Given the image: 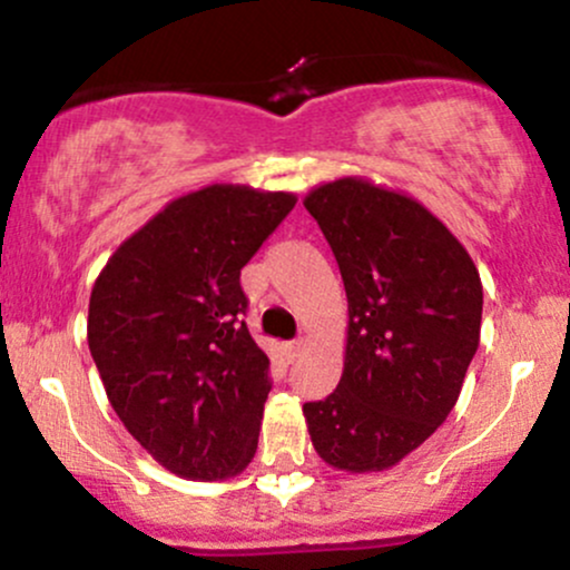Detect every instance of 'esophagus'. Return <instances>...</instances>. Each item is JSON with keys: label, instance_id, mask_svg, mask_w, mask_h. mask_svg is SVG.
I'll use <instances>...</instances> for the list:
<instances>
[{"label": "esophagus", "instance_id": "34e87169", "mask_svg": "<svg viewBox=\"0 0 570 570\" xmlns=\"http://www.w3.org/2000/svg\"><path fill=\"white\" fill-rule=\"evenodd\" d=\"M284 351H286V358L294 362V358L299 356V351H303V340H292V343L284 345Z\"/></svg>", "mask_w": 570, "mask_h": 570}]
</instances>
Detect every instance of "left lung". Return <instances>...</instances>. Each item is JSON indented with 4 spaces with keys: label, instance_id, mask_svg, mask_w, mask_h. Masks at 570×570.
<instances>
[{
    "label": "left lung",
    "instance_id": "obj_1",
    "mask_svg": "<svg viewBox=\"0 0 570 570\" xmlns=\"http://www.w3.org/2000/svg\"><path fill=\"white\" fill-rule=\"evenodd\" d=\"M303 206L348 297L343 375L330 396L303 404L307 434L337 472H385L461 396L480 345V273L461 240L399 189L343 176L313 187Z\"/></svg>",
    "mask_w": 570,
    "mask_h": 570
}]
</instances>
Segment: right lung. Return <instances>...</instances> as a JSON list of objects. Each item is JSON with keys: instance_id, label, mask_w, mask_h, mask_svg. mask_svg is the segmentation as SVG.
Listing matches in <instances>:
<instances>
[{"instance_id": "right-lung-1", "label": "right lung", "mask_w": 570, "mask_h": 570, "mask_svg": "<svg viewBox=\"0 0 570 570\" xmlns=\"http://www.w3.org/2000/svg\"><path fill=\"white\" fill-rule=\"evenodd\" d=\"M294 203L200 187L166 203L98 273L90 356L122 426L176 476L227 480L257 453L271 358L240 318V267Z\"/></svg>"}]
</instances>
